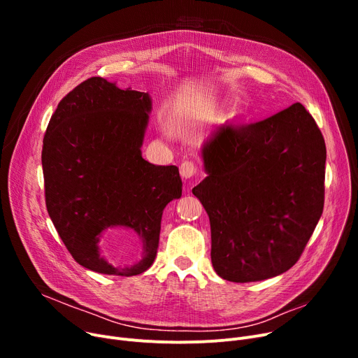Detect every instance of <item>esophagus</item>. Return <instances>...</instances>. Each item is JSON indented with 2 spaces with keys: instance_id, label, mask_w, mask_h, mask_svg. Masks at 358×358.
<instances>
[{
  "instance_id": "obj_1",
  "label": "esophagus",
  "mask_w": 358,
  "mask_h": 358,
  "mask_svg": "<svg viewBox=\"0 0 358 358\" xmlns=\"http://www.w3.org/2000/svg\"><path fill=\"white\" fill-rule=\"evenodd\" d=\"M180 174L182 178L189 180L199 174V168L193 161H182L180 165Z\"/></svg>"
}]
</instances>
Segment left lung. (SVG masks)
I'll use <instances>...</instances> for the list:
<instances>
[{"mask_svg": "<svg viewBox=\"0 0 358 358\" xmlns=\"http://www.w3.org/2000/svg\"><path fill=\"white\" fill-rule=\"evenodd\" d=\"M193 194L210 219L212 264L224 280L275 277L302 255L325 200L324 136L294 103L250 124H222L201 150Z\"/></svg>", "mask_w": 358, "mask_h": 358, "instance_id": "1", "label": "left lung"}]
</instances>
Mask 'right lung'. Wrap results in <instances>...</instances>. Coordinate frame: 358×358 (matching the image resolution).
I'll return each instance as SVG.
<instances>
[{
  "mask_svg": "<svg viewBox=\"0 0 358 358\" xmlns=\"http://www.w3.org/2000/svg\"><path fill=\"white\" fill-rule=\"evenodd\" d=\"M150 106L148 92L92 77L66 94L48 124L46 209L69 254L91 271L124 277L146 271L157 257L162 210L181 197L178 168L142 158ZM115 227L134 230L143 241L144 258L134 268H113L99 255L101 236Z\"/></svg>",
  "mask_w": 358,
  "mask_h": 358,
  "instance_id": "1",
  "label": "right lung"
}]
</instances>
